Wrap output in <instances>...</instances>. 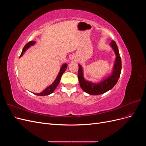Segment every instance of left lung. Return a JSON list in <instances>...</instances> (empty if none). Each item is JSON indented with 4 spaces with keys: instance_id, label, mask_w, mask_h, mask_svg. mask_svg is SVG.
<instances>
[{
    "instance_id": "8db88e82",
    "label": "left lung",
    "mask_w": 146,
    "mask_h": 146,
    "mask_svg": "<svg viewBox=\"0 0 146 146\" xmlns=\"http://www.w3.org/2000/svg\"><path fill=\"white\" fill-rule=\"evenodd\" d=\"M116 54V60L114 61L113 69L111 74L108 77H106L103 80L99 83H94L90 81L86 80L83 77V68L80 64H78V78L80 87L83 91L90 95H99L104 94L108 91L111 90L117 83L118 79L120 77L122 63L121 58L118 50V47L115 41H111L110 44Z\"/></svg>"
}]
</instances>
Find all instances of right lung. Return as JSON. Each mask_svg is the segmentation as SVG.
<instances>
[{"label": "right lung", "mask_w": 146, "mask_h": 146, "mask_svg": "<svg viewBox=\"0 0 146 146\" xmlns=\"http://www.w3.org/2000/svg\"><path fill=\"white\" fill-rule=\"evenodd\" d=\"M35 44V41H30L27 44H26L23 49V51H22V53L21 54V56L22 55H23L24 53L26 51V50L28 49V48L31 46H33ZM67 66L68 64L66 63H64L62 65V66L61 67V69L60 70V72L58 74V76H57L56 79L55 80V81L52 84L49 86L47 87L46 89L44 90L43 91H42L40 93H34L35 95H37V96H47V95H49L50 94H52L53 92L54 91V90L56 89V88L57 87V86L58 85V84L60 83V79L61 78V76H62L63 74L64 73V72L66 70V68H67Z\"/></svg>", "instance_id": "1"}]
</instances>
